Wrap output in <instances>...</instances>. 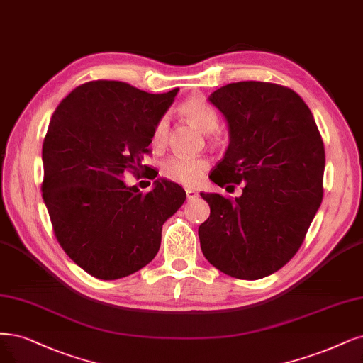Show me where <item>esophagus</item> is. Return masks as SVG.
Instances as JSON below:
<instances>
[{"instance_id":"1","label":"esophagus","mask_w":363,"mask_h":363,"mask_svg":"<svg viewBox=\"0 0 363 363\" xmlns=\"http://www.w3.org/2000/svg\"><path fill=\"white\" fill-rule=\"evenodd\" d=\"M186 196H187V199H195L198 196V192L195 189H191V187H187Z\"/></svg>"}]
</instances>
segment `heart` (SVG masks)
<instances>
[{
  "mask_svg": "<svg viewBox=\"0 0 363 363\" xmlns=\"http://www.w3.org/2000/svg\"><path fill=\"white\" fill-rule=\"evenodd\" d=\"M182 116L203 133L215 132L219 126L218 112L201 99L194 97L180 106ZM168 118L162 117L153 129V144L162 145L167 141ZM210 167L206 157H169L162 165V174L171 180L184 186H195L201 182Z\"/></svg>",
  "mask_w": 363,
  "mask_h": 363,
  "instance_id": "heart-1",
  "label": "heart"
}]
</instances>
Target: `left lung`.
I'll use <instances>...</instances> for the list:
<instances>
[{
  "mask_svg": "<svg viewBox=\"0 0 363 363\" xmlns=\"http://www.w3.org/2000/svg\"><path fill=\"white\" fill-rule=\"evenodd\" d=\"M227 118L230 145L211 172L242 196L201 194L210 216L198 235L210 264L254 281L284 267L302 246L323 199L324 144L314 116L289 86L242 81L211 93Z\"/></svg>",
  "mask_w": 363,
  "mask_h": 363,
  "instance_id": "1",
  "label": "left lung"
}]
</instances>
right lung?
I'll list each match as a JSON object with an SVG mask.
<instances>
[{
	"label": "right lung",
	"mask_w": 363,
	"mask_h": 363,
	"mask_svg": "<svg viewBox=\"0 0 363 363\" xmlns=\"http://www.w3.org/2000/svg\"><path fill=\"white\" fill-rule=\"evenodd\" d=\"M179 89L152 94L121 81H90L62 99L43 140L42 194L65 252L91 277L138 272L160 247L162 225L186 194L157 180L143 194L123 182L140 176L156 123ZM156 177V176H155Z\"/></svg>",
	"instance_id": "add662e5"
}]
</instances>
